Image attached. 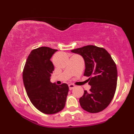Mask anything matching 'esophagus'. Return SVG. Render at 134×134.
<instances>
[{
	"label": "esophagus",
	"mask_w": 134,
	"mask_h": 134,
	"mask_svg": "<svg viewBox=\"0 0 134 134\" xmlns=\"http://www.w3.org/2000/svg\"><path fill=\"white\" fill-rule=\"evenodd\" d=\"M75 87H76V86H75L74 85V84H69V90H73V89Z\"/></svg>",
	"instance_id": "1"
}]
</instances>
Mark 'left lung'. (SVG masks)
<instances>
[{
	"instance_id": "1",
	"label": "left lung",
	"mask_w": 134,
	"mask_h": 134,
	"mask_svg": "<svg viewBox=\"0 0 134 134\" xmlns=\"http://www.w3.org/2000/svg\"><path fill=\"white\" fill-rule=\"evenodd\" d=\"M72 53L82 56L85 62L84 76L88 79L90 91H84L79 103L83 110L94 113L107 108L114 96L117 82V69L105 49L94 45L74 49Z\"/></svg>"
}]
</instances>
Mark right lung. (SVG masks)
Listing matches in <instances>:
<instances>
[{
  "mask_svg": "<svg viewBox=\"0 0 134 134\" xmlns=\"http://www.w3.org/2000/svg\"><path fill=\"white\" fill-rule=\"evenodd\" d=\"M57 50L42 47L31 52L27 57L23 78L31 102L45 114H55L65 107L69 92L67 84L57 85L50 82L54 70L50 58Z\"/></svg>",
  "mask_w": 134,
  "mask_h": 134,
  "instance_id": "obj_1",
  "label": "right lung"
}]
</instances>
